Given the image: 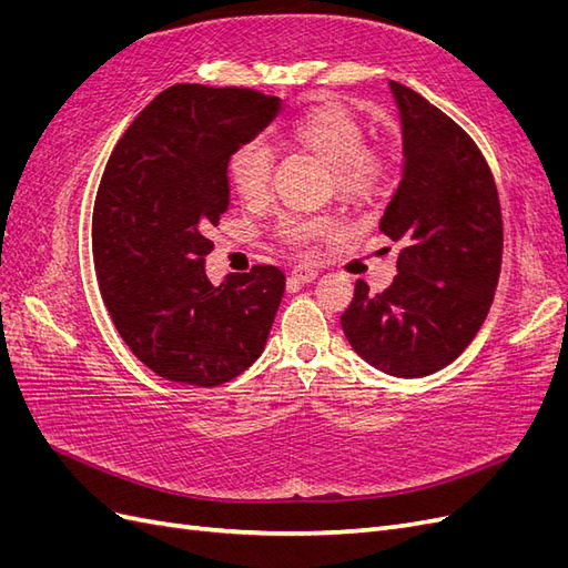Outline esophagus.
Wrapping results in <instances>:
<instances>
[{
  "label": "esophagus",
  "mask_w": 568,
  "mask_h": 568,
  "mask_svg": "<svg viewBox=\"0 0 568 568\" xmlns=\"http://www.w3.org/2000/svg\"><path fill=\"white\" fill-rule=\"evenodd\" d=\"M317 277V270L311 265H296L288 274L291 284H311Z\"/></svg>",
  "instance_id": "1"
}]
</instances>
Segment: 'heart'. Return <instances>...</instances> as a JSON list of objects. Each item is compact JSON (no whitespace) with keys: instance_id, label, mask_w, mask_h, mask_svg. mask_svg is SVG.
Returning a JSON list of instances; mask_svg holds the SVG:
<instances>
[{"instance_id":"1","label":"heart","mask_w":568,"mask_h":568,"mask_svg":"<svg viewBox=\"0 0 568 568\" xmlns=\"http://www.w3.org/2000/svg\"><path fill=\"white\" fill-rule=\"evenodd\" d=\"M286 140L324 165H329V186L346 201H365L382 189L388 178L390 161L382 146L365 144V128L359 120L338 106L313 109L286 128ZM230 182L242 201L255 205L270 194L272 153L261 140H248L230 156ZM329 215L286 213L280 217L274 234L282 244L305 248L334 232Z\"/></svg>"}]
</instances>
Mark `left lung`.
I'll use <instances>...</instances> for the list:
<instances>
[{
  "label": "left lung",
  "mask_w": 568,
  "mask_h": 568,
  "mask_svg": "<svg viewBox=\"0 0 568 568\" xmlns=\"http://www.w3.org/2000/svg\"><path fill=\"white\" fill-rule=\"evenodd\" d=\"M388 84L405 165L379 230L400 244L398 274L376 296L357 280L341 326L372 367L419 379L450 365L484 324L503 265V213L471 136L415 90Z\"/></svg>",
  "instance_id": "left-lung-1"
}]
</instances>
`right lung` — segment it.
I'll list each match as a JSON object with an SVG mask.
<instances>
[{
  "label": "right lung",
  "instance_id": "add662e5",
  "mask_svg": "<svg viewBox=\"0 0 568 568\" xmlns=\"http://www.w3.org/2000/svg\"><path fill=\"white\" fill-rule=\"evenodd\" d=\"M282 101L255 90L173 84L134 118L101 178L92 246L118 334L168 382L220 386L261 357L286 277L274 265L205 277V232L230 205V156Z\"/></svg>",
  "mask_w": 568,
  "mask_h": 568
}]
</instances>
